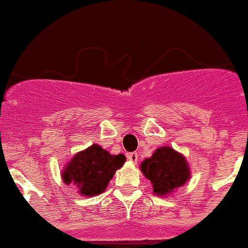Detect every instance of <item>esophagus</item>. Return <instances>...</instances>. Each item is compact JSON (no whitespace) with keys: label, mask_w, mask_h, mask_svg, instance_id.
<instances>
[{"label":"esophagus","mask_w":248,"mask_h":248,"mask_svg":"<svg viewBox=\"0 0 248 248\" xmlns=\"http://www.w3.org/2000/svg\"><path fill=\"white\" fill-rule=\"evenodd\" d=\"M126 156H128V160L130 163H134L135 164V163L138 162V153H129Z\"/></svg>","instance_id":"1"}]
</instances>
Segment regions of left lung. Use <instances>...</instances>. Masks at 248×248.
Instances as JSON below:
<instances>
[{
  "label": "left lung",
  "mask_w": 248,
  "mask_h": 248,
  "mask_svg": "<svg viewBox=\"0 0 248 248\" xmlns=\"http://www.w3.org/2000/svg\"><path fill=\"white\" fill-rule=\"evenodd\" d=\"M140 170L153 186V193L167 197L185 186L190 178V168L183 154L163 145L140 163Z\"/></svg>",
  "instance_id": "8db88e82"
}]
</instances>
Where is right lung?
Segmentation results:
<instances>
[{"instance_id": "right-lung-1", "label": "right lung", "mask_w": 248, "mask_h": 248, "mask_svg": "<svg viewBox=\"0 0 248 248\" xmlns=\"http://www.w3.org/2000/svg\"><path fill=\"white\" fill-rule=\"evenodd\" d=\"M126 158L124 154H110L100 145L78 152L63 167L61 177L65 185H73L78 193L84 197H95L105 192L108 183Z\"/></svg>"}]
</instances>
